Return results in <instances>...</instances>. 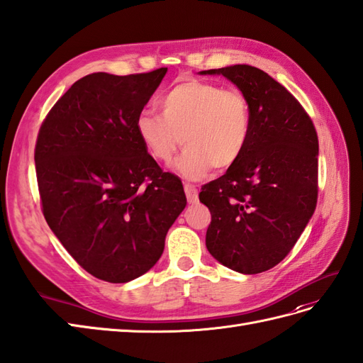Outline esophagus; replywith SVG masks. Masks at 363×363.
Returning <instances> with one entry per match:
<instances>
[{
    "label": "esophagus",
    "mask_w": 363,
    "mask_h": 363,
    "mask_svg": "<svg viewBox=\"0 0 363 363\" xmlns=\"http://www.w3.org/2000/svg\"><path fill=\"white\" fill-rule=\"evenodd\" d=\"M184 190H185V196H187V201L190 203L198 202V189L191 184H184Z\"/></svg>",
    "instance_id": "34e87169"
}]
</instances>
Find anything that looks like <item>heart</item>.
Returning <instances> with one entry per match:
<instances>
[{"instance_id": "1", "label": "heart", "mask_w": 363, "mask_h": 363, "mask_svg": "<svg viewBox=\"0 0 363 363\" xmlns=\"http://www.w3.org/2000/svg\"><path fill=\"white\" fill-rule=\"evenodd\" d=\"M161 115L143 110L135 130L147 153L157 162H170L179 145L184 153L173 170L185 179H201L215 167L227 170L244 155L252 115L244 93L219 84L185 79L161 99Z\"/></svg>"}]
</instances>
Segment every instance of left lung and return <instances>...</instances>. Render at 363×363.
<instances>
[{
	"label": "left lung",
	"mask_w": 363,
	"mask_h": 363,
	"mask_svg": "<svg viewBox=\"0 0 363 363\" xmlns=\"http://www.w3.org/2000/svg\"><path fill=\"white\" fill-rule=\"evenodd\" d=\"M199 73L233 82L252 115L244 155L201 189L199 201L211 213L206 245L230 270L262 273L291 252L313 216L318 135L299 101L264 70L236 64Z\"/></svg>",
	"instance_id": "1"
}]
</instances>
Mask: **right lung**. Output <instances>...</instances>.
<instances>
[{"instance_id": "1", "label": "right lung", "mask_w": 363, "mask_h": 363, "mask_svg": "<svg viewBox=\"0 0 363 363\" xmlns=\"http://www.w3.org/2000/svg\"><path fill=\"white\" fill-rule=\"evenodd\" d=\"M167 69L78 79L52 107L35 147L43 213L70 256L101 281L124 284L160 261L187 206L135 130Z\"/></svg>"}]
</instances>
